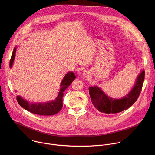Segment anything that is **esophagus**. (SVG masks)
I'll return each instance as SVG.
<instances>
[{
    "label": "esophagus",
    "instance_id": "esophagus-1",
    "mask_svg": "<svg viewBox=\"0 0 155 155\" xmlns=\"http://www.w3.org/2000/svg\"><path fill=\"white\" fill-rule=\"evenodd\" d=\"M91 73L90 71L86 70L83 72V77L84 78L87 79V78H90V77L91 76Z\"/></svg>",
    "mask_w": 155,
    "mask_h": 155
}]
</instances>
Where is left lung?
<instances>
[{"instance_id":"obj_1","label":"left lung","mask_w":155,"mask_h":155,"mask_svg":"<svg viewBox=\"0 0 155 155\" xmlns=\"http://www.w3.org/2000/svg\"><path fill=\"white\" fill-rule=\"evenodd\" d=\"M145 78V71L139 74L133 87L130 92L121 99H114L108 96L97 86H90L89 93L91 102L99 112L107 114H114L129 108L137 101L140 93Z\"/></svg>"}]
</instances>
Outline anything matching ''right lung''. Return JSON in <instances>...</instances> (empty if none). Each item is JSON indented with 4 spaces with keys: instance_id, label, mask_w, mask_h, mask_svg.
Segmentation results:
<instances>
[{
    "instance_id": "obj_1",
    "label": "right lung",
    "mask_w": 155,
    "mask_h": 155,
    "mask_svg": "<svg viewBox=\"0 0 155 155\" xmlns=\"http://www.w3.org/2000/svg\"><path fill=\"white\" fill-rule=\"evenodd\" d=\"M16 51V47H15L12 57L10 61V68H12L13 61L15 60ZM75 79V74L72 72H68L65 74L60 84L61 88L58 94L57 97L54 100L47 102H29L28 101L23 99L21 96H18L16 100L18 104L28 111L37 115H53L58 114L62 107V97L64 91L65 90Z\"/></svg>"
}]
</instances>
